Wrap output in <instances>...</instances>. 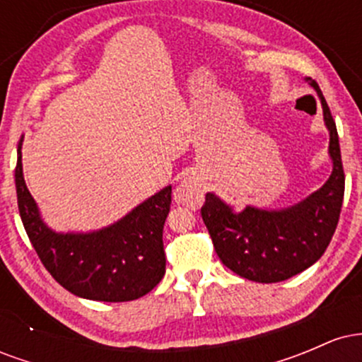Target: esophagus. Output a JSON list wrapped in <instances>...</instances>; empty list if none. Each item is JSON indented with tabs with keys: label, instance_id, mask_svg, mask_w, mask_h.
<instances>
[{
	"label": "esophagus",
	"instance_id": "34e87169",
	"mask_svg": "<svg viewBox=\"0 0 362 362\" xmlns=\"http://www.w3.org/2000/svg\"><path fill=\"white\" fill-rule=\"evenodd\" d=\"M201 187L202 184L197 177H187L175 189V199H178V201H189V199H194L195 195L201 194Z\"/></svg>",
	"mask_w": 362,
	"mask_h": 362
}]
</instances>
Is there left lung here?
<instances>
[{"mask_svg": "<svg viewBox=\"0 0 362 362\" xmlns=\"http://www.w3.org/2000/svg\"><path fill=\"white\" fill-rule=\"evenodd\" d=\"M306 81L318 93L330 134L328 155L334 168L325 184L284 209L247 206L236 213L213 192L206 194L201 207L218 257L228 269L248 281L269 284L303 272L325 253L337 228L346 185L337 127L318 83L311 78Z\"/></svg>", "mask_w": 362, "mask_h": 362, "instance_id": "left-lung-1", "label": "left lung"}]
</instances>
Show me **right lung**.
Listing matches in <instances>:
<instances>
[{
    "label": "right lung",
    "instance_id": "1",
    "mask_svg": "<svg viewBox=\"0 0 362 362\" xmlns=\"http://www.w3.org/2000/svg\"><path fill=\"white\" fill-rule=\"evenodd\" d=\"M22 141L15 167L20 218L49 274L86 300L120 303L148 294L165 276L163 224L172 204V185L110 226L90 233H57L42 221L23 180Z\"/></svg>",
    "mask_w": 362,
    "mask_h": 362
}]
</instances>
